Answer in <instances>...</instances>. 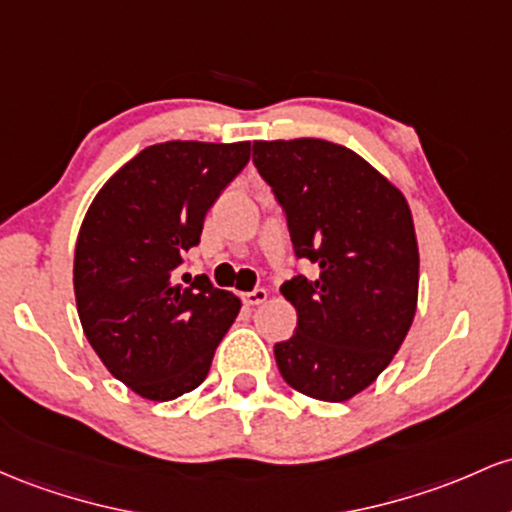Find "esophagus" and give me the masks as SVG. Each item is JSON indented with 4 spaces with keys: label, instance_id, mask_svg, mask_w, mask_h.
I'll list each match as a JSON object with an SVG mask.
<instances>
[{
    "label": "esophagus",
    "instance_id": "1",
    "mask_svg": "<svg viewBox=\"0 0 512 512\" xmlns=\"http://www.w3.org/2000/svg\"><path fill=\"white\" fill-rule=\"evenodd\" d=\"M266 297H268V292L263 290V287H256V290L244 292V295H241V300H244V304H249V307H258V304L266 302Z\"/></svg>",
    "mask_w": 512,
    "mask_h": 512
}]
</instances>
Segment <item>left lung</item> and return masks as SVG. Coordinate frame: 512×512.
Returning a JSON list of instances; mask_svg holds the SVG:
<instances>
[{"label":"left lung","instance_id":"1","mask_svg":"<svg viewBox=\"0 0 512 512\" xmlns=\"http://www.w3.org/2000/svg\"><path fill=\"white\" fill-rule=\"evenodd\" d=\"M254 166L283 208L297 258L319 266L280 292L297 309L275 343L297 392L346 401L392 363L418 300V244L406 198L363 157L326 140L254 142Z\"/></svg>","mask_w":512,"mask_h":512}]
</instances>
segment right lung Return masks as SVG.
Instances as JSON below:
<instances>
[{"instance_id":"1","label":"right lung","mask_w":512,"mask_h":512,"mask_svg":"<svg viewBox=\"0 0 512 512\" xmlns=\"http://www.w3.org/2000/svg\"><path fill=\"white\" fill-rule=\"evenodd\" d=\"M251 142H162L130 159L86 212L74 249L84 336L116 380L152 401L193 392L241 302L179 268Z\"/></svg>"}]
</instances>
